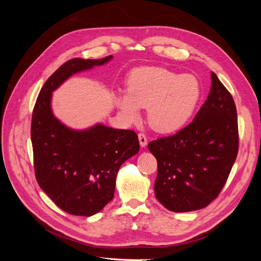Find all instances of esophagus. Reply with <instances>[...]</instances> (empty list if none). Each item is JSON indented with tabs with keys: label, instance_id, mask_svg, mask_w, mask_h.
<instances>
[{
	"label": "esophagus",
	"instance_id": "34e87169",
	"mask_svg": "<svg viewBox=\"0 0 261 261\" xmlns=\"http://www.w3.org/2000/svg\"><path fill=\"white\" fill-rule=\"evenodd\" d=\"M138 139H139V144H140V147H146L147 146V137L145 134L140 133L138 134Z\"/></svg>",
	"mask_w": 261,
	"mask_h": 261
}]
</instances>
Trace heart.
Wrapping results in <instances>:
<instances>
[{
    "label": "heart",
    "instance_id": "heart-1",
    "mask_svg": "<svg viewBox=\"0 0 261 261\" xmlns=\"http://www.w3.org/2000/svg\"><path fill=\"white\" fill-rule=\"evenodd\" d=\"M201 94L198 78L158 66L139 67L127 78V91L117 93V108L130 121L148 109V122L160 133L181 127L192 116Z\"/></svg>",
    "mask_w": 261,
    "mask_h": 261
}]
</instances>
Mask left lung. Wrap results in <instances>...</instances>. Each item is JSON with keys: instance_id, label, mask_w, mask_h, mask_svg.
<instances>
[{"instance_id": "left-lung-1", "label": "left lung", "mask_w": 261, "mask_h": 261, "mask_svg": "<svg viewBox=\"0 0 261 261\" xmlns=\"http://www.w3.org/2000/svg\"><path fill=\"white\" fill-rule=\"evenodd\" d=\"M148 149L158 162L154 194L168 210H199L217 198L238 156L239 128L234 100L215 73L194 121Z\"/></svg>"}]
</instances>
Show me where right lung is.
Returning <instances> with one entry per match:
<instances>
[{
	"mask_svg": "<svg viewBox=\"0 0 261 261\" xmlns=\"http://www.w3.org/2000/svg\"><path fill=\"white\" fill-rule=\"evenodd\" d=\"M100 60L72 59L49 77L39 93L31 120L34 165L39 186L59 208L90 217L113 199L121 165L139 151L137 134L96 124L73 129L53 114L52 92L70 76L105 65Z\"/></svg>",
	"mask_w": 261,
	"mask_h": 261,
	"instance_id": "1",
	"label": "right lung"
}]
</instances>
